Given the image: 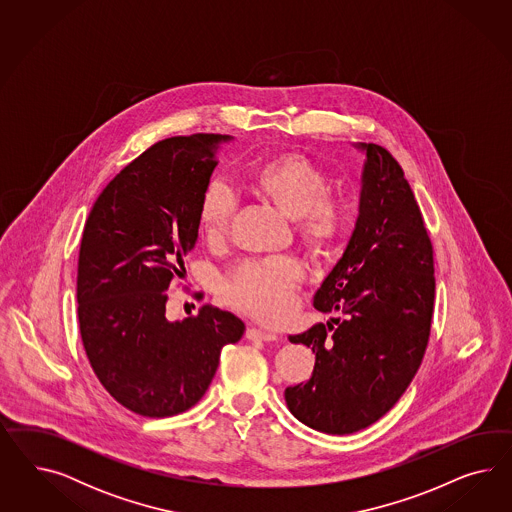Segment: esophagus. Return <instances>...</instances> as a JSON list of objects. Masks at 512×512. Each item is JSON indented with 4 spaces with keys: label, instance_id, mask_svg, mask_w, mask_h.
Here are the masks:
<instances>
[{
    "label": "esophagus",
    "instance_id": "1",
    "mask_svg": "<svg viewBox=\"0 0 512 512\" xmlns=\"http://www.w3.org/2000/svg\"><path fill=\"white\" fill-rule=\"evenodd\" d=\"M246 338L251 341H274L278 340V334L270 332V330H263V328H248Z\"/></svg>",
    "mask_w": 512,
    "mask_h": 512
}]
</instances>
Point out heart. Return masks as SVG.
<instances>
[{"mask_svg": "<svg viewBox=\"0 0 512 512\" xmlns=\"http://www.w3.org/2000/svg\"><path fill=\"white\" fill-rule=\"evenodd\" d=\"M251 187L272 202L291 221H298V233L311 251H325L340 233L341 210L326 199L328 176L310 157L281 154L259 163L251 171ZM233 191L212 182L202 193L199 223L208 240L227 233L233 217ZM302 268L293 259L249 261L227 279L223 295L234 308L266 321L279 323L295 308V289Z\"/></svg>", "mask_w": 512, "mask_h": 512, "instance_id": "obj_1", "label": "heart"}]
</instances>
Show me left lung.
<instances>
[{
	"label": "left lung",
	"instance_id": "left-lung-1",
	"mask_svg": "<svg viewBox=\"0 0 512 512\" xmlns=\"http://www.w3.org/2000/svg\"><path fill=\"white\" fill-rule=\"evenodd\" d=\"M364 154L358 216L340 261L313 296L330 321L289 336L315 353L313 375L285 388L289 411L330 435L387 415L424 357L434 313V249L413 189L383 146Z\"/></svg>",
	"mask_w": 512,
	"mask_h": 512
}]
</instances>
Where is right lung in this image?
<instances>
[{"label": "right lung", "mask_w": 512, "mask_h": 512, "mask_svg": "<svg viewBox=\"0 0 512 512\" xmlns=\"http://www.w3.org/2000/svg\"><path fill=\"white\" fill-rule=\"evenodd\" d=\"M229 135L161 140L97 197L78 255L80 336L110 396L142 417H172L201 400L221 349L244 336L231 311L204 306L167 319L172 279L199 238L202 193Z\"/></svg>", "instance_id": "add662e5"}]
</instances>
